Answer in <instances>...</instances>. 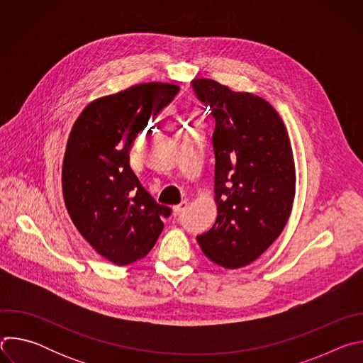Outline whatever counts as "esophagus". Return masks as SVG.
I'll return each mask as SVG.
<instances>
[{
	"instance_id": "esophagus-1",
	"label": "esophagus",
	"mask_w": 363,
	"mask_h": 363,
	"mask_svg": "<svg viewBox=\"0 0 363 363\" xmlns=\"http://www.w3.org/2000/svg\"><path fill=\"white\" fill-rule=\"evenodd\" d=\"M186 208H188V202H186V201H182L181 203H178V205H174V206H172V211H174V214H175V216H179V214H181V213H184Z\"/></svg>"
}]
</instances>
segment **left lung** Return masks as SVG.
Returning <instances> with one entry per match:
<instances>
[{
	"instance_id": "obj_1",
	"label": "left lung",
	"mask_w": 363,
	"mask_h": 363,
	"mask_svg": "<svg viewBox=\"0 0 363 363\" xmlns=\"http://www.w3.org/2000/svg\"><path fill=\"white\" fill-rule=\"evenodd\" d=\"M198 99L216 119L214 201L217 220L196 237L216 264L235 270L255 262L291 214L296 168L287 129L263 97L194 79Z\"/></svg>"
}]
</instances>
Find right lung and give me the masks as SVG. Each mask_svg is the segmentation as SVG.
<instances>
[{
    "mask_svg": "<svg viewBox=\"0 0 363 363\" xmlns=\"http://www.w3.org/2000/svg\"><path fill=\"white\" fill-rule=\"evenodd\" d=\"M179 91L172 83H142L103 96L83 109L69 135L62 185L67 213L83 238L116 266L143 258L171 208L157 203L129 165L140 130Z\"/></svg>",
    "mask_w": 363,
    "mask_h": 363,
    "instance_id": "obj_1",
    "label": "right lung"
}]
</instances>
